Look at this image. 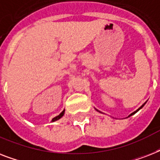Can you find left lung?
<instances>
[{
  "mask_svg": "<svg viewBox=\"0 0 160 160\" xmlns=\"http://www.w3.org/2000/svg\"><path fill=\"white\" fill-rule=\"evenodd\" d=\"M144 105H145V103H144V105H142V106L141 107H139V109H137V110H136V111H134V112H133V113H132V114H129V116H131V115H133V114H135V113H136V112L137 111H139V109H141V108H142V107H143V106H144Z\"/></svg>",
  "mask_w": 160,
  "mask_h": 160,
  "instance_id": "1",
  "label": "left lung"
}]
</instances>
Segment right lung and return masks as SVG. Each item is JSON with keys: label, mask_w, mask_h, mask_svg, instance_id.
<instances>
[{"label": "right lung", "mask_w": 160, "mask_h": 160, "mask_svg": "<svg viewBox=\"0 0 160 160\" xmlns=\"http://www.w3.org/2000/svg\"><path fill=\"white\" fill-rule=\"evenodd\" d=\"M64 114H65V109H64V110H63V111L61 112V113H60V114H59V115H57V116H56V117L53 118V119H52V120H51V122L56 121V120H58V119H60V118H61V117H62L63 115H64Z\"/></svg>", "instance_id": "obj_1"}]
</instances>
